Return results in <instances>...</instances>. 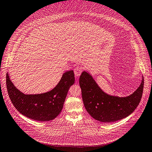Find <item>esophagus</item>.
<instances>
[{
  "label": "esophagus",
  "mask_w": 152,
  "mask_h": 152,
  "mask_svg": "<svg viewBox=\"0 0 152 152\" xmlns=\"http://www.w3.org/2000/svg\"><path fill=\"white\" fill-rule=\"evenodd\" d=\"M82 71H83V67H82V66H77L75 68V69H74V74H75V75L76 77H79V76L81 75Z\"/></svg>",
  "instance_id": "1"
}]
</instances>
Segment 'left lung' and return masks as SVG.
<instances>
[{
  "instance_id": "obj_1",
  "label": "left lung",
  "mask_w": 152,
  "mask_h": 152,
  "mask_svg": "<svg viewBox=\"0 0 152 152\" xmlns=\"http://www.w3.org/2000/svg\"><path fill=\"white\" fill-rule=\"evenodd\" d=\"M83 104L94 119L102 122H114L128 117L141 100L144 79L139 87L129 96L119 97L105 93L88 72L83 71L79 78Z\"/></svg>"
}]
</instances>
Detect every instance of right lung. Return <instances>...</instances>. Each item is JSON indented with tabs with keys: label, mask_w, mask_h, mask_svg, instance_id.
Here are the masks:
<instances>
[{
	"label": "right lung",
	"mask_w": 152,
	"mask_h": 152,
	"mask_svg": "<svg viewBox=\"0 0 152 152\" xmlns=\"http://www.w3.org/2000/svg\"><path fill=\"white\" fill-rule=\"evenodd\" d=\"M75 82L73 70L66 71L56 87L48 92L26 95L18 90L6 75V84L10 99L21 114L37 121H50L61 112L69 88Z\"/></svg>",
	"instance_id": "obj_1"
}]
</instances>
